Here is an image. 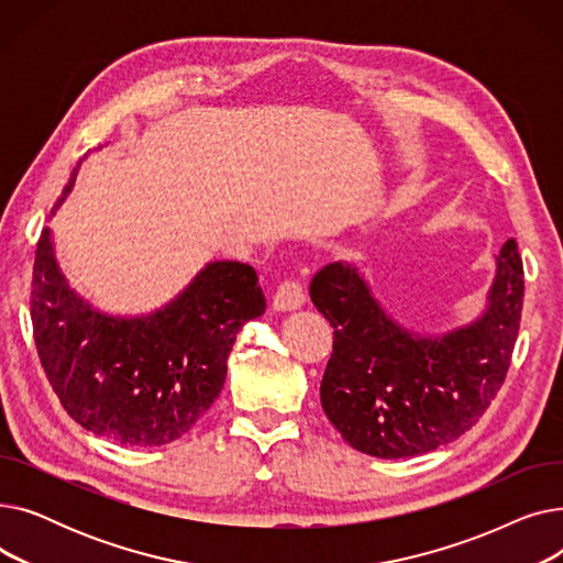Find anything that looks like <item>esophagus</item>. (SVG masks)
I'll list each match as a JSON object with an SVG mask.
<instances>
[{
    "mask_svg": "<svg viewBox=\"0 0 563 563\" xmlns=\"http://www.w3.org/2000/svg\"><path fill=\"white\" fill-rule=\"evenodd\" d=\"M306 303V294L303 287L294 280H285L276 287L274 297H272V308L278 312H291L299 310Z\"/></svg>",
    "mask_w": 563,
    "mask_h": 563,
    "instance_id": "esophagus-1",
    "label": "esophagus"
}]
</instances>
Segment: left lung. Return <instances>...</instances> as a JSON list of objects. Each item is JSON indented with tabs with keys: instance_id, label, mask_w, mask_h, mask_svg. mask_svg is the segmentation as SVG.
I'll list each match as a JSON object with an SVG mask.
<instances>
[{
	"instance_id": "obj_1",
	"label": "left lung",
	"mask_w": 563,
	"mask_h": 563,
	"mask_svg": "<svg viewBox=\"0 0 563 563\" xmlns=\"http://www.w3.org/2000/svg\"><path fill=\"white\" fill-rule=\"evenodd\" d=\"M525 297L518 246L495 255L484 310L448 333L406 329L356 264L333 262L310 299L331 321L321 408L353 450L376 459L433 452L475 427L507 378Z\"/></svg>"
}]
</instances>
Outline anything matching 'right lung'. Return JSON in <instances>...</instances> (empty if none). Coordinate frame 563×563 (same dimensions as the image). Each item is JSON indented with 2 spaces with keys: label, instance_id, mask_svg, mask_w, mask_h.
<instances>
[{
  "label": "right lung",
  "instance_id": "obj_1",
  "mask_svg": "<svg viewBox=\"0 0 563 563\" xmlns=\"http://www.w3.org/2000/svg\"><path fill=\"white\" fill-rule=\"evenodd\" d=\"M264 308L253 266L217 260L162 308L109 314L70 287L49 225L36 246L29 312L49 386L75 422L128 448L168 445L205 416L223 388L236 333Z\"/></svg>",
  "mask_w": 563,
  "mask_h": 563
}]
</instances>
